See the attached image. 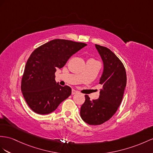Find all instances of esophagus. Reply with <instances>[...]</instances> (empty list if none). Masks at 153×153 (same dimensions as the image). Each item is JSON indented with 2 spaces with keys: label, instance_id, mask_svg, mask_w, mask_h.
Here are the masks:
<instances>
[{
  "label": "esophagus",
  "instance_id": "obj_1",
  "mask_svg": "<svg viewBox=\"0 0 153 153\" xmlns=\"http://www.w3.org/2000/svg\"><path fill=\"white\" fill-rule=\"evenodd\" d=\"M76 93H77V91H76V90H72V95H74V94H76Z\"/></svg>",
  "mask_w": 153,
  "mask_h": 153
}]
</instances>
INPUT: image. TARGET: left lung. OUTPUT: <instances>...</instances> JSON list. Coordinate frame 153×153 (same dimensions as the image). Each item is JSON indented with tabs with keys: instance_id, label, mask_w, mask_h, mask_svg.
Segmentation results:
<instances>
[{
	"instance_id": "obj_1",
	"label": "left lung",
	"mask_w": 153,
	"mask_h": 153,
	"mask_svg": "<svg viewBox=\"0 0 153 153\" xmlns=\"http://www.w3.org/2000/svg\"><path fill=\"white\" fill-rule=\"evenodd\" d=\"M95 46L103 63L100 79L103 88L97 100L91 101L85 95V101L80 111L82 120L92 125L102 124L115 114L122 101L127 84L126 72L119 58L106 47Z\"/></svg>"
}]
</instances>
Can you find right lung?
Segmentation results:
<instances>
[{"instance_id":"obj_1","label":"right lung","mask_w":153,"mask_h":153,"mask_svg":"<svg viewBox=\"0 0 153 153\" xmlns=\"http://www.w3.org/2000/svg\"><path fill=\"white\" fill-rule=\"evenodd\" d=\"M87 45L53 39L38 47L26 62L21 91L30 108L37 114L52 112L70 96L72 89L55 80L57 68L63 67L72 55Z\"/></svg>"}]
</instances>
